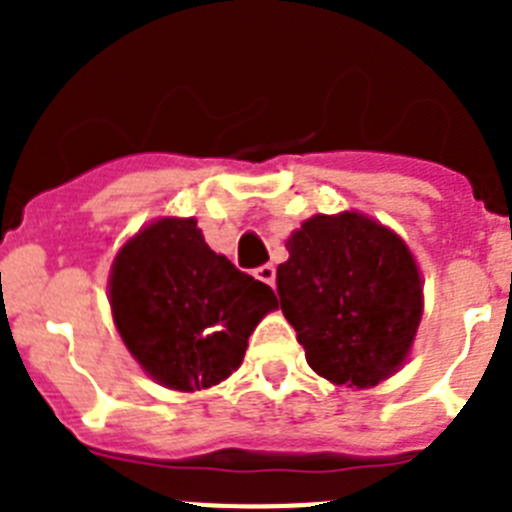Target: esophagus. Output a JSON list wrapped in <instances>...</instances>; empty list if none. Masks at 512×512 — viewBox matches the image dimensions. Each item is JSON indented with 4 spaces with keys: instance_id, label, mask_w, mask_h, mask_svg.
I'll return each mask as SVG.
<instances>
[{
    "instance_id": "34e87169",
    "label": "esophagus",
    "mask_w": 512,
    "mask_h": 512,
    "mask_svg": "<svg viewBox=\"0 0 512 512\" xmlns=\"http://www.w3.org/2000/svg\"><path fill=\"white\" fill-rule=\"evenodd\" d=\"M253 277L259 279V282L269 284V287H274V282H277V269H274L271 264H264V266H259V269L253 271Z\"/></svg>"
}]
</instances>
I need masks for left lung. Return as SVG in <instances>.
<instances>
[{"label":"left lung","instance_id":"left-lung-1","mask_svg":"<svg viewBox=\"0 0 512 512\" xmlns=\"http://www.w3.org/2000/svg\"><path fill=\"white\" fill-rule=\"evenodd\" d=\"M277 269L284 318L307 364L333 384L374 387L405 364L423 279L408 243L361 212L312 215L287 238Z\"/></svg>","mask_w":512,"mask_h":512}]
</instances>
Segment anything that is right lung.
Wrapping results in <instances>:
<instances>
[{"label":"right lung","instance_id":"obj_1","mask_svg":"<svg viewBox=\"0 0 512 512\" xmlns=\"http://www.w3.org/2000/svg\"><path fill=\"white\" fill-rule=\"evenodd\" d=\"M110 305L143 372L169 390L194 392L241 366L248 336L277 297L212 251L194 217H161L115 256Z\"/></svg>","mask_w":512,"mask_h":512}]
</instances>
